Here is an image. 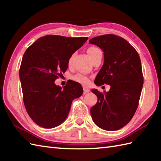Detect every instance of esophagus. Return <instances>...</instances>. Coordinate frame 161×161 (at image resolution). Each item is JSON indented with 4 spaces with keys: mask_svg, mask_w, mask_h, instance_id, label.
<instances>
[{
    "mask_svg": "<svg viewBox=\"0 0 161 161\" xmlns=\"http://www.w3.org/2000/svg\"><path fill=\"white\" fill-rule=\"evenodd\" d=\"M83 89H84V93H88V92L90 91V88L86 87V86H84V87H83Z\"/></svg>",
    "mask_w": 161,
    "mask_h": 161,
    "instance_id": "1",
    "label": "esophagus"
}]
</instances>
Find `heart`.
Segmentation results:
<instances>
[{"instance_id": "1", "label": "heart", "mask_w": 161, "mask_h": 161, "mask_svg": "<svg viewBox=\"0 0 161 161\" xmlns=\"http://www.w3.org/2000/svg\"><path fill=\"white\" fill-rule=\"evenodd\" d=\"M87 53L89 54L91 59H93L94 57L98 55L99 54H102V51L99 47L96 46H90L87 50ZM72 59H73V57L71 56L69 60H68V63H69V64H70L71 63ZM72 79H73V80H74L75 81H76V82H78L83 85H88L90 83V78L88 77L87 75L82 73H77L72 77Z\"/></svg>"}]
</instances>
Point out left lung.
I'll use <instances>...</instances> for the list:
<instances>
[{
	"mask_svg": "<svg viewBox=\"0 0 161 161\" xmlns=\"http://www.w3.org/2000/svg\"><path fill=\"white\" fill-rule=\"evenodd\" d=\"M104 52V62L97 75V86H111L104 93L92 92L97 102L91 108L95 124L107 131L127 125L138 108L143 86L141 61L137 51L128 42L115 35H104L89 40Z\"/></svg>",
	"mask_w": 161,
	"mask_h": 161,
	"instance_id": "obj_1",
	"label": "left lung"
}]
</instances>
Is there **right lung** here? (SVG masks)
Wrapping results in <instances>:
<instances>
[{
    "instance_id": "obj_1",
    "label": "right lung",
    "mask_w": 161,
    "mask_h": 161,
    "mask_svg": "<svg viewBox=\"0 0 161 161\" xmlns=\"http://www.w3.org/2000/svg\"><path fill=\"white\" fill-rule=\"evenodd\" d=\"M88 37L47 35L25 50L19 70L24 105L36 125L46 129L61 125L72 102L83 93L81 84L71 81L63 88L54 84L68 66V60Z\"/></svg>"
}]
</instances>
